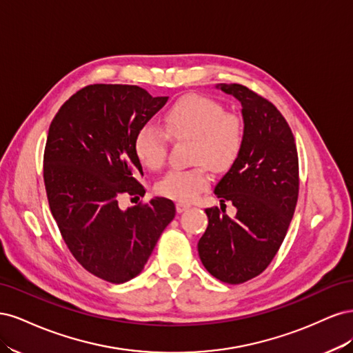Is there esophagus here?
Instances as JSON below:
<instances>
[{
    "instance_id": "1",
    "label": "esophagus",
    "mask_w": 353,
    "mask_h": 353,
    "mask_svg": "<svg viewBox=\"0 0 353 353\" xmlns=\"http://www.w3.org/2000/svg\"><path fill=\"white\" fill-rule=\"evenodd\" d=\"M190 208H191V206L187 205V203H181V201L176 203V212H178V213H183V212L188 210Z\"/></svg>"
}]
</instances>
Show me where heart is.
Instances as JSON below:
<instances>
[{"mask_svg": "<svg viewBox=\"0 0 353 353\" xmlns=\"http://www.w3.org/2000/svg\"><path fill=\"white\" fill-rule=\"evenodd\" d=\"M163 130L145 123L134 138V152L148 170L163 166L168 154V137L176 141L191 140V162L187 170H170L156 184L157 194L181 203L193 201L210 184V166L225 172L240 156L244 141L241 116L225 112L216 101L201 95H187L163 114Z\"/></svg>", "mask_w": 353, "mask_h": 353, "instance_id": "b5f03b06", "label": "heart"}]
</instances>
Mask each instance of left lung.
<instances>
[{
    "instance_id": "8db88e82",
    "label": "left lung",
    "mask_w": 353,
    "mask_h": 353,
    "mask_svg": "<svg viewBox=\"0 0 353 353\" xmlns=\"http://www.w3.org/2000/svg\"><path fill=\"white\" fill-rule=\"evenodd\" d=\"M221 90L241 103L244 121L240 156L215 187L237 215L231 219L225 210L208 208L197 248L215 279L241 284L268 268L285 237L299 196V159L290 126L271 101L240 83Z\"/></svg>"
}]
</instances>
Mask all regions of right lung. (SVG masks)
<instances>
[{"instance_id":"obj_1","label":"right lung","mask_w":353,"mask_h":353,"mask_svg":"<svg viewBox=\"0 0 353 353\" xmlns=\"http://www.w3.org/2000/svg\"><path fill=\"white\" fill-rule=\"evenodd\" d=\"M166 101L137 85H87L50 125L44 150L50 210L73 258L104 281L121 284L140 274L175 216L174 201L165 197L119 208L122 194H145L134 138Z\"/></svg>"}]
</instances>
